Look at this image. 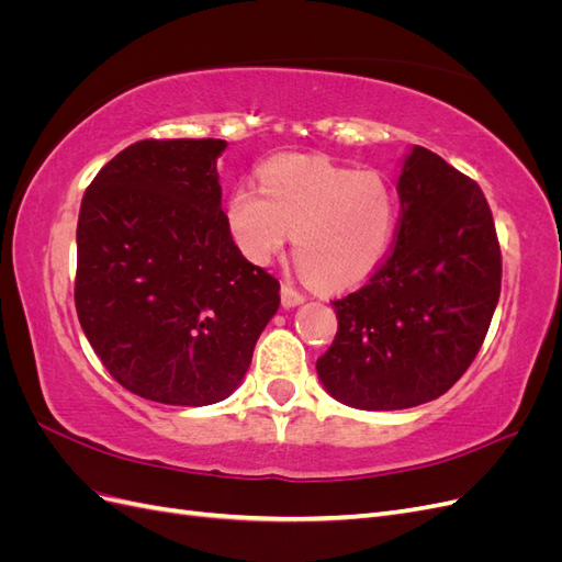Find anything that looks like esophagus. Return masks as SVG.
Masks as SVG:
<instances>
[{
    "label": "esophagus",
    "mask_w": 562,
    "mask_h": 562,
    "mask_svg": "<svg viewBox=\"0 0 562 562\" xmlns=\"http://www.w3.org/2000/svg\"><path fill=\"white\" fill-rule=\"evenodd\" d=\"M300 302H304V295L300 291H295V288L291 283H283L281 285V304L288 310V307H297Z\"/></svg>",
    "instance_id": "esophagus-1"
}]
</instances>
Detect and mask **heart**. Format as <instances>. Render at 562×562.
Returning a JSON list of instances; mask_svg holds the SVG:
<instances>
[{
	"mask_svg": "<svg viewBox=\"0 0 562 562\" xmlns=\"http://www.w3.org/2000/svg\"><path fill=\"white\" fill-rule=\"evenodd\" d=\"M258 178L260 187L234 184L225 201L232 239L250 262H269L295 234V262L321 288L356 285L380 267L398 203L378 171L283 155L262 164Z\"/></svg>",
	"mask_w": 562,
	"mask_h": 562,
	"instance_id": "b5f03b06",
	"label": "heart"
}]
</instances>
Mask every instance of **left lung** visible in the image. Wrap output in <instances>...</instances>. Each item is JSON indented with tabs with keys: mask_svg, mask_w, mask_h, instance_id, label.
Listing matches in <instances>:
<instances>
[{
	"mask_svg": "<svg viewBox=\"0 0 562 562\" xmlns=\"http://www.w3.org/2000/svg\"><path fill=\"white\" fill-rule=\"evenodd\" d=\"M386 260L333 300L337 335L316 361L328 394L361 411L438 398L481 351L502 291V250L479 182L415 145L398 176Z\"/></svg>",
	"mask_w": 562,
	"mask_h": 562,
	"instance_id": "left-lung-1",
	"label": "left lung"
}]
</instances>
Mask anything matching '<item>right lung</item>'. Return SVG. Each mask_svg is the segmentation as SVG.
I'll return each instance as SVG.
<instances>
[{"instance_id": "1", "label": "right lung", "mask_w": 562, "mask_h": 562, "mask_svg": "<svg viewBox=\"0 0 562 562\" xmlns=\"http://www.w3.org/2000/svg\"><path fill=\"white\" fill-rule=\"evenodd\" d=\"M217 138L140 140L100 168L77 223V316L131 394L211 405L241 384L279 281L236 248Z\"/></svg>"}]
</instances>
